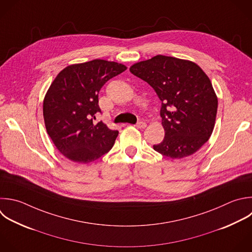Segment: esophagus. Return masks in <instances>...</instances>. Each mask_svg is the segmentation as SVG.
<instances>
[{
    "instance_id": "obj_1",
    "label": "esophagus",
    "mask_w": 252,
    "mask_h": 252,
    "mask_svg": "<svg viewBox=\"0 0 252 252\" xmlns=\"http://www.w3.org/2000/svg\"><path fill=\"white\" fill-rule=\"evenodd\" d=\"M135 127H137L138 129H144V128L147 127V123H146V122H143V121H140V122H138V123L135 125Z\"/></svg>"
}]
</instances>
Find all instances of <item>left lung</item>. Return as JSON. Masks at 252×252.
Wrapping results in <instances>:
<instances>
[{
  "label": "left lung",
  "mask_w": 252,
  "mask_h": 252,
  "mask_svg": "<svg viewBox=\"0 0 252 252\" xmlns=\"http://www.w3.org/2000/svg\"><path fill=\"white\" fill-rule=\"evenodd\" d=\"M147 82L161 100L164 139L154 150L182 158L196 153L214 130L218 97L205 72L194 62L157 55L130 67Z\"/></svg>",
  "instance_id": "obj_1"
}]
</instances>
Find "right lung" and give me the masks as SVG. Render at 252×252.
<instances>
[{
	"label": "right lung",
	"instance_id": "right-lung-1",
	"mask_svg": "<svg viewBox=\"0 0 252 252\" xmlns=\"http://www.w3.org/2000/svg\"><path fill=\"white\" fill-rule=\"evenodd\" d=\"M127 69L117 62L95 59L64 68L43 100L46 131L68 159L89 163L110 151L118 131L103 122L94 124L100 112L98 93L111 78Z\"/></svg>",
	"mask_w": 252,
	"mask_h": 252
}]
</instances>
